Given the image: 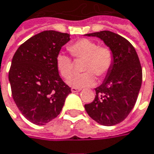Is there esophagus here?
Wrapping results in <instances>:
<instances>
[{
    "label": "esophagus",
    "mask_w": 154,
    "mask_h": 154,
    "mask_svg": "<svg viewBox=\"0 0 154 154\" xmlns=\"http://www.w3.org/2000/svg\"><path fill=\"white\" fill-rule=\"evenodd\" d=\"M72 93H76V92H80L81 91V89L80 88H72Z\"/></svg>",
    "instance_id": "1"
}]
</instances>
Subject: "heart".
<instances>
[{
	"instance_id": "b5f03b06",
	"label": "heart",
	"mask_w": 154,
	"mask_h": 154,
	"mask_svg": "<svg viewBox=\"0 0 154 154\" xmlns=\"http://www.w3.org/2000/svg\"><path fill=\"white\" fill-rule=\"evenodd\" d=\"M72 55L77 59H84L82 71L85 72L70 77L73 73V63L68 55L59 53L55 58V65L60 74L65 78H68L67 83L76 88H84L94 85L96 82L95 75L99 77L105 76L114 62V55L110 48L99 46L96 42L81 38L74 42L68 47Z\"/></svg>"
}]
</instances>
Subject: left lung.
<instances>
[{
	"label": "left lung",
	"instance_id": "obj_1",
	"mask_svg": "<svg viewBox=\"0 0 154 154\" xmlns=\"http://www.w3.org/2000/svg\"><path fill=\"white\" fill-rule=\"evenodd\" d=\"M99 38L112 51L114 62L96 96L84 107L88 115L106 126L121 123L134 107L143 81V71L135 48L127 39L110 31L85 34Z\"/></svg>",
	"mask_w": 154,
	"mask_h": 154
}]
</instances>
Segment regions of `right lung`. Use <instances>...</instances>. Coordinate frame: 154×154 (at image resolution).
I'll return each instance as SVG.
<instances>
[{"mask_svg":"<svg viewBox=\"0 0 154 154\" xmlns=\"http://www.w3.org/2000/svg\"><path fill=\"white\" fill-rule=\"evenodd\" d=\"M70 34L47 30L29 38L11 60L9 82L11 94L23 116L43 125L58 116L71 88L60 78L56 55Z\"/></svg>","mask_w":154,"mask_h":154,"instance_id":"obj_1","label":"right lung"}]
</instances>
